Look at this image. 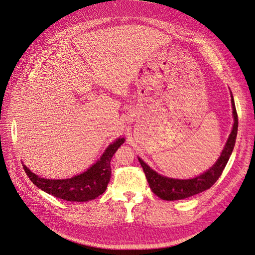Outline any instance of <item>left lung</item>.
<instances>
[{"label": "left lung", "instance_id": "left-lung-1", "mask_svg": "<svg viewBox=\"0 0 255 255\" xmlns=\"http://www.w3.org/2000/svg\"><path fill=\"white\" fill-rule=\"evenodd\" d=\"M231 98H232V107L234 115V125L232 132H231L229 139L225 145V148L223 149L222 154L217 160V163L202 175L187 180H179L164 177L157 174L150 167H148L141 158L138 157V160H139V163L145 174V177L147 179V182L149 184V187L156 196L164 200L185 199L210 189L217 182V180L221 177L230 158V155L232 154L238 131V115L232 94H231Z\"/></svg>", "mask_w": 255, "mask_h": 255}]
</instances>
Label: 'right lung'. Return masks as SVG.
I'll return each instance as SVG.
<instances>
[{"label":"right lung","instance_id":"right-lung-1","mask_svg":"<svg viewBox=\"0 0 255 255\" xmlns=\"http://www.w3.org/2000/svg\"><path fill=\"white\" fill-rule=\"evenodd\" d=\"M124 141V138H118L108 146L95 165H92L86 172L70 179H43L32 173L24 165L23 169L35 186L53 196L67 201L81 202L92 200L106 191L111 178V159Z\"/></svg>","mask_w":255,"mask_h":255}]
</instances>
